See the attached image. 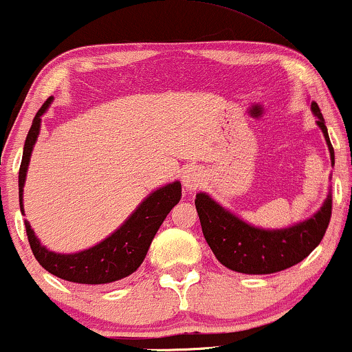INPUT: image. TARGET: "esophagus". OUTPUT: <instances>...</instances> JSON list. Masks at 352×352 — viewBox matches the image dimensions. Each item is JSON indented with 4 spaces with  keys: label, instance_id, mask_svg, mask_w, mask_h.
<instances>
[{
    "label": "esophagus",
    "instance_id": "obj_1",
    "mask_svg": "<svg viewBox=\"0 0 352 352\" xmlns=\"http://www.w3.org/2000/svg\"><path fill=\"white\" fill-rule=\"evenodd\" d=\"M182 182H184L185 188L190 190V192H193V190H197L201 185L203 175L197 170V168H188V170L184 173V179H182Z\"/></svg>",
    "mask_w": 352,
    "mask_h": 352
}]
</instances>
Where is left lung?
<instances>
[{
    "instance_id": "obj_1",
    "label": "left lung",
    "mask_w": 352,
    "mask_h": 352,
    "mask_svg": "<svg viewBox=\"0 0 352 352\" xmlns=\"http://www.w3.org/2000/svg\"><path fill=\"white\" fill-rule=\"evenodd\" d=\"M316 124L323 131L329 157L334 165V151L318 104L311 101ZM331 192L323 206L294 226L282 230H262L245 223L234 213L223 208L210 195L197 193L195 206L200 217L206 243L224 267L241 274H274L302 262L323 239L331 218Z\"/></svg>"
}]
</instances>
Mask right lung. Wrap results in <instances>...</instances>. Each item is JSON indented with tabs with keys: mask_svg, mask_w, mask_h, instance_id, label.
<instances>
[{
	"mask_svg": "<svg viewBox=\"0 0 352 352\" xmlns=\"http://www.w3.org/2000/svg\"><path fill=\"white\" fill-rule=\"evenodd\" d=\"M52 100L54 98L50 96L34 116L26 144H24L23 160H21L19 167V206L23 214L24 184H26V173L29 162H31L34 144H36L41 131V116L47 111ZM180 182H172L165 187L157 188L134 210V213L113 234H109L107 239H103L93 248L80 252L58 254L49 251L34 234L31 224L24 221L26 223V234L34 257L42 267L55 277L75 283H87V285L111 283L128 277L139 269L147 251H149V245L155 232L164 223L165 217L180 201Z\"/></svg>",
	"mask_w": 352,
	"mask_h": 352,
	"instance_id": "right-lung-1",
	"label": "right lung"
}]
</instances>
